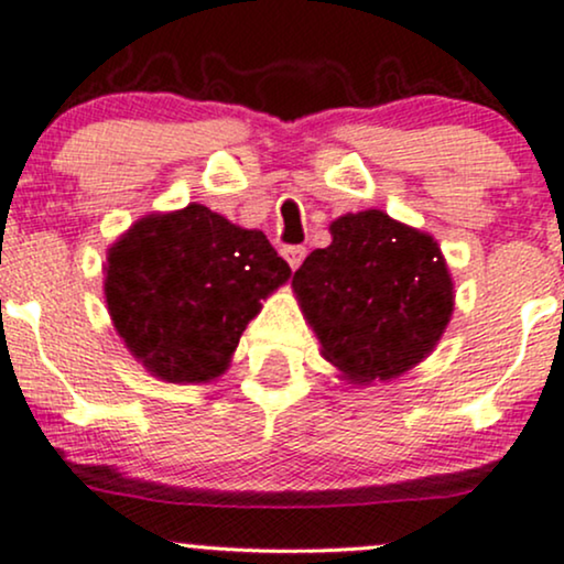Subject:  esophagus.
<instances>
[{
  "label": "esophagus",
  "mask_w": 564,
  "mask_h": 564,
  "mask_svg": "<svg viewBox=\"0 0 564 564\" xmlns=\"http://www.w3.org/2000/svg\"><path fill=\"white\" fill-rule=\"evenodd\" d=\"M281 254H283V260L289 262V268L296 270L302 264L304 254H307V249H304V246H283Z\"/></svg>",
  "instance_id": "34e87169"
}]
</instances>
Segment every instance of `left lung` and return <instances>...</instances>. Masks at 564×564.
Instances as JSON below:
<instances>
[{"label": "left lung", "mask_w": 564, "mask_h": 564, "mask_svg": "<svg viewBox=\"0 0 564 564\" xmlns=\"http://www.w3.org/2000/svg\"><path fill=\"white\" fill-rule=\"evenodd\" d=\"M294 286L323 358L355 384L422 364L453 313V283L432 236L379 209L339 217Z\"/></svg>", "instance_id": "left-lung-1"}]
</instances>
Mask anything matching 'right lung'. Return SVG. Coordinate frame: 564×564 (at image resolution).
<instances>
[{"label":"right lung","instance_id":"obj_1","mask_svg":"<svg viewBox=\"0 0 564 564\" xmlns=\"http://www.w3.org/2000/svg\"><path fill=\"white\" fill-rule=\"evenodd\" d=\"M291 275L262 230L200 204L151 215L108 251L116 332L153 377L209 381L230 364L260 300Z\"/></svg>","mask_w":564,"mask_h":564}]
</instances>
